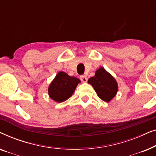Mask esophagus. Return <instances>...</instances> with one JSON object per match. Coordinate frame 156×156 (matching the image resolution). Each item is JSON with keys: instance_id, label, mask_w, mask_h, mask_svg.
<instances>
[{"instance_id": "34e87169", "label": "esophagus", "mask_w": 156, "mask_h": 156, "mask_svg": "<svg viewBox=\"0 0 156 156\" xmlns=\"http://www.w3.org/2000/svg\"><path fill=\"white\" fill-rule=\"evenodd\" d=\"M80 80L82 81V82H87V77L85 75H81L80 76Z\"/></svg>"}]
</instances>
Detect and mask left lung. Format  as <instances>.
<instances>
[{
  "instance_id": "obj_1",
  "label": "left lung",
  "mask_w": 156,
  "mask_h": 156,
  "mask_svg": "<svg viewBox=\"0 0 156 156\" xmlns=\"http://www.w3.org/2000/svg\"><path fill=\"white\" fill-rule=\"evenodd\" d=\"M88 82L92 85L99 97L104 101H110L118 91L116 81L103 67L97 69L95 76L89 78Z\"/></svg>"
}]
</instances>
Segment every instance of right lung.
Wrapping results in <instances>:
<instances>
[{
    "label": "right lung",
    "mask_w": 156,
    "mask_h": 156,
    "mask_svg": "<svg viewBox=\"0 0 156 156\" xmlns=\"http://www.w3.org/2000/svg\"><path fill=\"white\" fill-rule=\"evenodd\" d=\"M80 82L79 79L59 72L49 87V95L55 101H65L72 95Z\"/></svg>",
    "instance_id": "1"
}]
</instances>
